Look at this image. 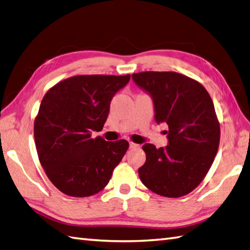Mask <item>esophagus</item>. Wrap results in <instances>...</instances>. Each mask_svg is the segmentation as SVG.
I'll return each instance as SVG.
<instances>
[{
    "label": "esophagus",
    "instance_id": "1",
    "mask_svg": "<svg viewBox=\"0 0 250 250\" xmlns=\"http://www.w3.org/2000/svg\"><path fill=\"white\" fill-rule=\"evenodd\" d=\"M129 146H130V149H138L139 148V145L138 144L132 143V142L129 144Z\"/></svg>",
    "mask_w": 250,
    "mask_h": 250
}]
</instances>
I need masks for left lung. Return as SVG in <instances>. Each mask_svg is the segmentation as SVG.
Listing matches in <instances>:
<instances>
[{"label":"left lung","mask_w":250,"mask_h":250,"mask_svg":"<svg viewBox=\"0 0 250 250\" xmlns=\"http://www.w3.org/2000/svg\"><path fill=\"white\" fill-rule=\"evenodd\" d=\"M134 83L151 97L154 120L168 125L166 147L145 144L138 169L144 185L177 198L198 187L217 153L220 129L212 99L197 81L177 72H139Z\"/></svg>","instance_id":"left-lung-1"}]
</instances>
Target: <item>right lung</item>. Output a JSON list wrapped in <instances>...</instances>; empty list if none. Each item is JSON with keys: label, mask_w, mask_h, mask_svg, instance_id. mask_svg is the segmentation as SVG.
Instances as JSON below:
<instances>
[{"label": "right lung", "mask_w": 250, "mask_h": 250, "mask_svg": "<svg viewBox=\"0 0 250 250\" xmlns=\"http://www.w3.org/2000/svg\"><path fill=\"white\" fill-rule=\"evenodd\" d=\"M131 75H77L63 80L44 95L34 124L40 164L62 193L87 197L107 185L125 154V139L106 142L91 132L105 124L116 92Z\"/></svg>", "instance_id": "1"}]
</instances>
